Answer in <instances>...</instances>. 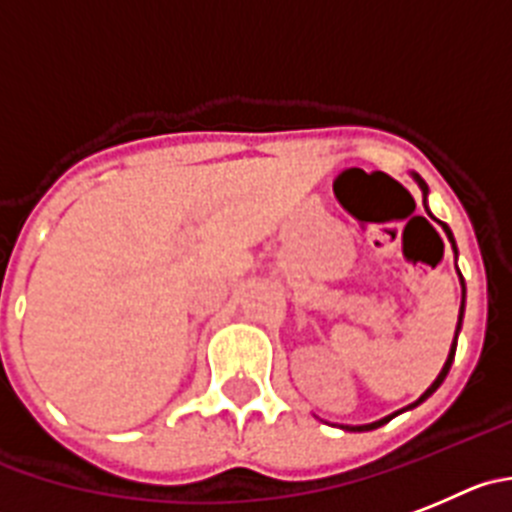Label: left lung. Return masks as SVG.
<instances>
[{
    "instance_id": "8db88e82",
    "label": "left lung",
    "mask_w": 512,
    "mask_h": 512,
    "mask_svg": "<svg viewBox=\"0 0 512 512\" xmlns=\"http://www.w3.org/2000/svg\"><path fill=\"white\" fill-rule=\"evenodd\" d=\"M412 176H414V181H417V184H419V189H422L424 199H427L429 189H427V184H424V179H422V176H417V174H412ZM439 224H442V229H444V232H447V237H450V242H452V250L457 252V247H455V237H452L450 227H447V224H444V222H439ZM462 313H465V283H462V305H460V318H457V331H455V341H452V348H450V356H447V361H444L442 371H439V376H437V379H434V384L429 386V389L424 391V394L419 396V399L414 401V404H409L407 409H412V407H419V404H422L424 399H429V396H432L434 391H437L439 386H442V381L447 379V374H450V366H452V361H455V351H457V333H460V326H462ZM391 417H394V414H391ZM391 417H384V419H379V422H374V424H364V427H343V429H358V432H361V429H376V427H381V424H386V422H389Z\"/></svg>"
}]
</instances>
